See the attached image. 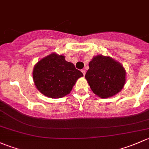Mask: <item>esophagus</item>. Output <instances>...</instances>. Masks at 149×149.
Wrapping results in <instances>:
<instances>
[{
    "mask_svg": "<svg viewBox=\"0 0 149 149\" xmlns=\"http://www.w3.org/2000/svg\"><path fill=\"white\" fill-rule=\"evenodd\" d=\"M82 74H83V75H84V76H85V70H82Z\"/></svg>",
    "mask_w": 149,
    "mask_h": 149,
    "instance_id": "esophagus-1",
    "label": "esophagus"
}]
</instances>
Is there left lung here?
Masks as SVG:
<instances>
[{"mask_svg": "<svg viewBox=\"0 0 149 149\" xmlns=\"http://www.w3.org/2000/svg\"><path fill=\"white\" fill-rule=\"evenodd\" d=\"M85 74L92 91L101 98L118 94L125 82V70L123 65L110 56L97 55L89 63Z\"/></svg>", "mask_w": 149, "mask_h": 149, "instance_id": "left-lung-1", "label": "left lung"}]
</instances>
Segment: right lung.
I'll use <instances>...</instances> for the list:
<instances>
[{
    "label": "right lung",
    "instance_id": "add662e5",
    "mask_svg": "<svg viewBox=\"0 0 149 149\" xmlns=\"http://www.w3.org/2000/svg\"><path fill=\"white\" fill-rule=\"evenodd\" d=\"M83 74L65 56L56 53L45 56L36 64L33 79L37 90L44 95L61 98L70 94L75 82Z\"/></svg>",
    "mask_w": 149,
    "mask_h": 149
}]
</instances>
